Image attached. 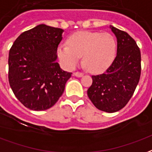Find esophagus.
Returning <instances> with one entry per match:
<instances>
[{"label":"esophagus","mask_w":152,"mask_h":152,"mask_svg":"<svg viewBox=\"0 0 152 152\" xmlns=\"http://www.w3.org/2000/svg\"><path fill=\"white\" fill-rule=\"evenodd\" d=\"M73 75L77 76V77H81V76H83V75H84V73L80 72H76L73 73Z\"/></svg>","instance_id":"34e87169"}]
</instances>
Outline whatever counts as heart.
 Listing matches in <instances>:
<instances>
[{"mask_svg":"<svg viewBox=\"0 0 152 152\" xmlns=\"http://www.w3.org/2000/svg\"><path fill=\"white\" fill-rule=\"evenodd\" d=\"M61 43L57 49L59 60L66 68L73 69L82 56L83 64L91 72L105 70L113 62L117 42L111 34L95 31H78Z\"/></svg>","mask_w":152,"mask_h":152,"instance_id":"obj_1","label":"heart"}]
</instances>
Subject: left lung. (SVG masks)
I'll list each match as a JSON object with an SVG mask.
<instances>
[{"label":"left lung","instance_id":"8db88e82","mask_svg":"<svg viewBox=\"0 0 152 152\" xmlns=\"http://www.w3.org/2000/svg\"><path fill=\"white\" fill-rule=\"evenodd\" d=\"M118 42L117 56L102 74L92 76L88 96L98 110L114 113L126 106L139 84L141 53L136 42L126 32L111 26Z\"/></svg>","mask_w":152,"mask_h":152}]
</instances>
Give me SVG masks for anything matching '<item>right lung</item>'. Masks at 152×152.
<instances>
[{
    "mask_svg": "<svg viewBox=\"0 0 152 152\" xmlns=\"http://www.w3.org/2000/svg\"><path fill=\"white\" fill-rule=\"evenodd\" d=\"M64 30L44 24L18 37L9 53V82L18 101L30 110L52 107L72 73L56 61Z\"/></svg>",
    "mask_w": 152,
    "mask_h": 152,
    "instance_id": "1",
    "label": "right lung"
}]
</instances>
